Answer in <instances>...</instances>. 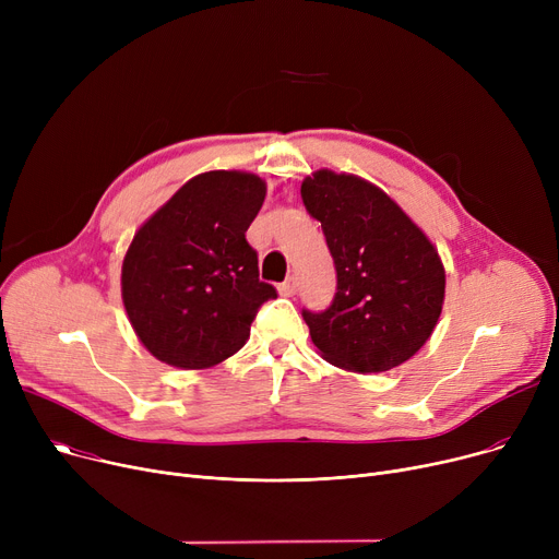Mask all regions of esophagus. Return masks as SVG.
I'll list each match as a JSON object with an SVG mask.
<instances>
[{
    "instance_id": "obj_1",
    "label": "esophagus",
    "mask_w": 559,
    "mask_h": 559,
    "mask_svg": "<svg viewBox=\"0 0 559 559\" xmlns=\"http://www.w3.org/2000/svg\"><path fill=\"white\" fill-rule=\"evenodd\" d=\"M297 287H299V285H297L295 278H287L285 283L278 285V292H281L283 297H295V295H297Z\"/></svg>"
}]
</instances>
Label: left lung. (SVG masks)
<instances>
[{
	"mask_svg": "<svg viewBox=\"0 0 559 559\" xmlns=\"http://www.w3.org/2000/svg\"><path fill=\"white\" fill-rule=\"evenodd\" d=\"M301 199L321 222L337 270L331 308L304 310L312 344L346 371L380 373L403 365L442 314L447 272L435 245L362 176L317 169L304 179Z\"/></svg>",
	"mask_w": 559,
	"mask_h": 559,
	"instance_id": "left-lung-1",
	"label": "left lung"
}]
</instances>
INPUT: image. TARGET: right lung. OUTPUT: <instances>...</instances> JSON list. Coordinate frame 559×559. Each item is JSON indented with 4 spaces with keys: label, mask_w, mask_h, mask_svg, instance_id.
<instances>
[{
    "label": "right lung",
    "mask_w": 559,
    "mask_h": 559,
    "mask_svg": "<svg viewBox=\"0 0 559 559\" xmlns=\"http://www.w3.org/2000/svg\"><path fill=\"white\" fill-rule=\"evenodd\" d=\"M264 194L251 171H203L135 230L122 301L156 360L188 371L224 362L247 344L258 308L276 299L245 238Z\"/></svg>",
    "instance_id": "add662e5"
}]
</instances>
